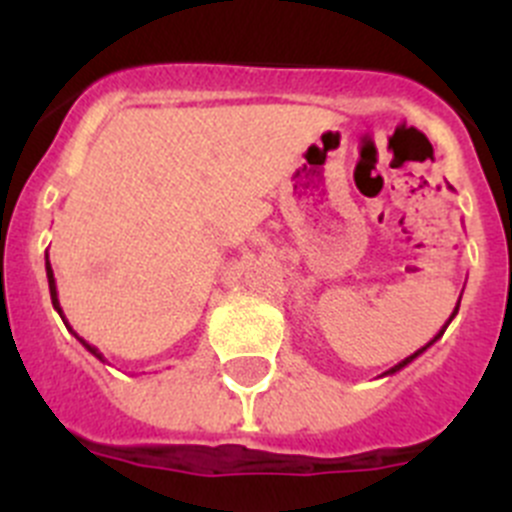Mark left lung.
<instances>
[{
	"label": "left lung",
	"mask_w": 512,
	"mask_h": 512,
	"mask_svg": "<svg viewBox=\"0 0 512 512\" xmlns=\"http://www.w3.org/2000/svg\"><path fill=\"white\" fill-rule=\"evenodd\" d=\"M459 299H462V297H459ZM457 312H459V302H457V307H454L452 317H449V320H447V325H444V327H442V330H439V332H437V335L431 337V340H429V342H426L424 348H419V350H416V353H414V355H409V358H403V360H401V363H398V365H393V368H388V370H386V373H383V375H393V373H398V370H401V368H406V365H409V363H411V360H416V358H419V355H421V353H424V350H429V348H431V345H434V342H437V340H439V337H442V335H444V330H447V327H449V322H452V320H454V317H457Z\"/></svg>",
	"instance_id": "8db88e82"
}]
</instances>
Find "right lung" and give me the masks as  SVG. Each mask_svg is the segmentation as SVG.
I'll return each instance as SVG.
<instances>
[{
	"label": "right lung",
	"mask_w": 512,
	"mask_h": 512,
	"mask_svg": "<svg viewBox=\"0 0 512 512\" xmlns=\"http://www.w3.org/2000/svg\"><path fill=\"white\" fill-rule=\"evenodd\" d=\"M45 271H48V284H50V299H53V307H55V309H58V314H60V317H63V307H60V299H58V287H55V276H53V266H50V259H48V253H45ZM63 322H65V327H70V325H68V320H65V317H63ZM70 332H73V330H70ZM73 335H75V332H73ZM75 337H78V335H75ZM78 340H81V342H83V345H86V350H88V353H91V355H96V358H98V360H103V355H101V353H98V348H93V345H88V342H86V340H83V337H78ZM103 363H106V360H103Z\"/></svg>",
	"instance_id": "obj_1"
}]
</instances>
